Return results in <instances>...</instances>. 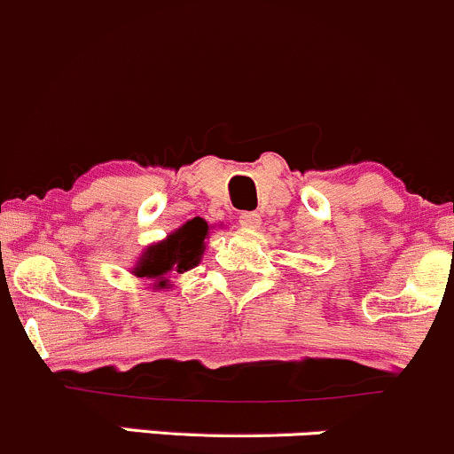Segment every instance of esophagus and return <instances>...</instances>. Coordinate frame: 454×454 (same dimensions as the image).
Masks as SVG:
<instances>
[{"label": "esophagus", "mask_w": 454, "mask_h": 454, "mask_svg": "<svg viewBox=\"0 0 454 454\" xmlns=\"http://www.w3.org/2000/svg\"><path fill=\"white\" fill-rule=\"evenodd\" d=\"M238 221H240L242 227L255 229V227H260V214H255V212H240Z\"/></svg>", "instance_id": "esophagus-1"}]
</instances>
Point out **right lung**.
Masks as SVG:
<instances>
[{"instance_id": "right-lung-1", "label": "right lung", "mask_w": 454, "mask_h": 454, "mask_svg": "<svg viewBox=\"0 0 454 454\" xmlns=\"http://www.w3.org/2000/svg\"><path fill=\"white\" fill-rule=\"evenodd\" d=\"M207 229V223L203 218H192L184 227L176 229L175 233H170L168 240L148 247L133 273L137 278L155 279L157 288H166L163 275L170 273V270L184 273V270L199 264L205 249Z\"/></svg>"}]
</instances>
